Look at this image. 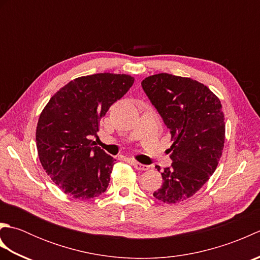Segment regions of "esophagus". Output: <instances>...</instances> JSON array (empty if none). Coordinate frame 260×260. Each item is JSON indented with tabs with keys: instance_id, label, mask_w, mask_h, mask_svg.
I'll list each match as a JSON object with an SVG mask.
<instances>
[{
	"instance_id": "1",
	"label": "esophagus",
	"mask_w": 260,
	"mask_h": 260,
	"mask_svg": "<svg viewBox=\"0 0 260 260\" xmlns=\"http://www.w3.org/2000/svg\"><path fill=\"white\" fill-rule=\"evenodd\" d=\"M132 165H133V167H134L136 170H141V171H145V170L148 169L147 165L142 164V163L136 162V161H132Z\"/></svg>"
}]
</instances>
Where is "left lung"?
Here are the masks:
<instances>
[{
	"instance_id": "left-lung-1",
	"label": "left lung",
	"mask_w": 260,
	"mask_h": 260,
	"mask_svg": "<svg viewBox=\"0 0 260 260\" xmlns=\"http://www.w3.org/2000/svg\"><path fill=\"white\" fill-rule=\"evenodd\" d=\"M142 87L173 141L172 164L161 173L163 184L153 196L179 203L194 196L218 167L225 137L221 103L206 85L186 77L156 74L146 77Z\"/></svg>"
}]
</instances>
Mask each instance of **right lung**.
<instances>
[{"instance_id": "add662e5", "label": "right lung", "mask_w": 260, "mask_h": 260, "mask_svg": "<svg viewBox=\"0 0 260 260\" xmlns=\"http://www.w3.org/2000/svg\"><path fill=\"white\" fill-rule=\"evenodd\" d=\"M134 84L125 74L78 77L54 93L40 114L36 142L41 165L66 194L89 200L106 191L116 159L92 136L112 105Z\"/></svg>"}]
</instances>
